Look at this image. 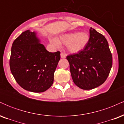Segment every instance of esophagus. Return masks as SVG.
I'll return each mask as SVG.
<instances>
[{"label":"esophagus","mask_w":124,"mask_h":124,"mask_svg":"<svg viewBox=\"0 0 124 124\" xmlns=\"http://www.w3.org/2000/svg\"><path fill=\"white\" fill-rule=\"evenodd\" d=\"M66 56V54L63 53V52H61V58H65Z\"/></svg>","instance_id":"1"}]
</instances>
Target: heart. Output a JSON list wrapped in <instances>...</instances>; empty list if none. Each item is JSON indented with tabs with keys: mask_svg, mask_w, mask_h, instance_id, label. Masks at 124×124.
I'll list each match as a JSON object with an SVG mask.
<instances>
[{
	"mask_svg": "<svg viewBox=\"0 0 124 124\" xmlns=\"http://www.w3.org/2000/svg\"><path fill=\"white\" fill-rule=\"evenodd\" d=\"M89 40V35L85 32H72L64 34L60 37V42L67 45L68 51L72 53H78L86 47ZM52 42L59 46V42L53 39Z\"/></svg>",
	"mask_w": 124,
	"mask_h": 124,
	"instance_id": "1",
	"label": "heart"
}]
</instances>
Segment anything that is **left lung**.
Returning a JSON list of instances; mask_svg holds the SVG:
<instances>
[{"instance_id": "8db88e82", "label": "left lung", "mask_w": 124, "mask_h": 124, "mask_svg": "<svg viewBox=\"0 0 124 124\" xmlns=\"http://www.w3.org/2000/svg\"><path fill=\"white\" fill-rule=\"evenodd\" d=\"M74 83L80 89H94L104 83L112 65V54L106 38L93 28L87 44L78 54L67 56Z\"/></svg>"}]
</instances>
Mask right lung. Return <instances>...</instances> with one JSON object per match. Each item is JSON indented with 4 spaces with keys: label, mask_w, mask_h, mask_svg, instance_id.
Segmentation results:
<instances>
[{
    "label": "right lung",
    "mask_w": 124,
    "mask_h": 124,
    "mask_svg": "<svg viewBox=\"0 0 124 124\" xmlns=\"http://www.w3.org/2000/svg\"><path fill=\"white\" fill-rule=\"evenodd\" d=\"M60 52H49L37 37L36 32H22L12 44L10 68L23 89L41 93L54 82V72L60 60Z\"/></svg>",
    "instance_id": "1"
}]
</instances>
